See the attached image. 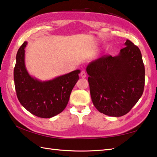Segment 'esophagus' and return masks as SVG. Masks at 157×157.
I'll return each instance as SVG.
<instances>
[{
  "label": "esophagus",
  "mask_w": 157,
  "mask_h": 157,
  "mask_svg": "<svg viewBox=\"0 0 157 157\" xmlns=\"http://www.w3.org/2000/svg\"><path fill=\"white\" fill-rule=\"evenodd\" d=\"M80 76L82 77V78H86V72H85V71H82V72L80 73Z\"/></svg>",
  "instance_id": "obj_1"
}]
</instances>
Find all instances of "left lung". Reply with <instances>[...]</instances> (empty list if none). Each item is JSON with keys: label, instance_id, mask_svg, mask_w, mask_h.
Segmentation results:
<instances>
[{"label": "left lung", "instance_id": "obj_1", "mask_svg": "<svg viewBox=\"0 0 157 157\" xmlns=\"http://www.w3.org/2000/svg\"><path fill=\"white\" fill-rule=\"evenodd\" d=\"M124 45L117 56L104 55L86 67L94 105L109 116L125 115L144 90L145 66L140 50L128 39Z\"/></svg>", "mask_w": 157, "mask_h": 157}]
</instances>
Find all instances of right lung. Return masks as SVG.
<instances>
[{"label":"right lung","instance_id":"1","mask_svg":"<svg viewBox=\"0 0 157 157\" xmlns=\"http://www.w3.org/2000/svg\"><path fill=\"white\" fill-rule=\"evenodd\" d=\"M27 44L25 41L19 48L16 58L14 79L17 98L21 105L33 115L51 118L66 108L80 71H74L48 81L41 82L33 78L25 65Z\"/></svg>","mask_w":157,"mask_h":157}]
</instances>
